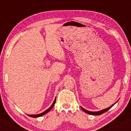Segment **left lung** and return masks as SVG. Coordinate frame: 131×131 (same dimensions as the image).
Returning <instances> with one entry per match:
<instances>
[{
	"label": "left lung",
	"mask_w": 131,
	"mask_h": 131,
	"mask_svg": "<svg viewBox=\"0 0 131 131\" xmlns=\"http://www.w3.org/2000/svg\"><path fill=\"white\" fill-rule=\"evenodd\" d=\"M117 101L116 103H117ZM115 103L113 104V105H112V106L108 107V108H105V109L102 110L97 111V112H91V111H88V110H87L84 109V108H82V106H81V109L82 110L84 111V112H85V113H88V114H89V115H100L103 114V113H105V112H107V111H108L109 109H110V108H112V107L113 106V105H114Z\"/></svg>",
	"instance_id": "1"
}]
</instances>
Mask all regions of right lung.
Masks as SVG:
<instances>
[{"instance_id":"obj_1","label":"right lung","mask_w":131,"mask_h":131,"mask_svg":"<svg viewBox=\"0 0 131 131\" xmlns=\"http://www.w3.org/2000/svg\"><path fill=\"white\" fill-rule=\"evenodd\" d=\"M56 98H55L54 101V102L52 103V105H51V106H50L49 108H48V109H47V110H46V111H44V112H42V113H39V114H37V115H28L29 117H33V118H37V117H41V116H42V115H43L46 114V113H47V112H49V111L51 110L52 109V108H53L54 105L55 103H56Z\"/></svg>"}]
</instances>
